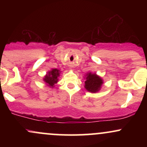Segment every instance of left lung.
Returning a JSON list of instances; mask_svg holds the SVG:
<instances>
[{
    "mask_svg": "<svg viewBox=\"0 0 147 147\" xmlns=\"http://www.w3.org/2000/svg\"><path fill=\"white\" fill-rule=\"evenodd\" d=\"M103 84L102 79L96 74H87L86 81L85 82V88L90 92H96L101 88Z\"/></svg>",
    "mask_w": 147,
    "mask_h": 147,
    "instance_id": "1",
    "label": "left lung"
}]
</instances>
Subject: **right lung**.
Listing matches in <instances>:
<instances>
[{"mask_svg":"<svg viewBox=\"0 0 147 147\" xmlns=\"http://www.w3.org/2000/svg\"><path fill=\"white\" fill-rule=\"evenodd\" d=\"M59 76V70L57 69H52L51 71L48 72V75L45 77L44 81L48 84L49 86H53L58 82V77Z\"/></svg>","mask_w":147,"mask_h":147,"instance_id":"obj_1","label":"right lung"}]
</instances>
